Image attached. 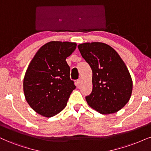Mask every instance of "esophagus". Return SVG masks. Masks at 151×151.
I'll return each mask as SVG.
<instances>
[{
	"mask_svg": "<svg viewBox=\"0 0 151 151\" xmlns=\"http://www.w3.org/2000/svg\"><path fill=\"white\" fill-rule=\"evenodd\" d=\"M81 83V79H78L77 81H76V85L78 86V85Z\"/></svg>",
	"mask_w": 151,
	"mask_h": 151,
	"instance_id": "obj_1",
	"label": "esophagus"
}]
</instances>
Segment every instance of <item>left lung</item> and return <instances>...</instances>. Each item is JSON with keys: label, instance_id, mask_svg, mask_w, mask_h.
I'll return each instance as SVG.
<instances>
[{"label": "left lung", "instance_id": "8db88e82", "mask_svg": "<svg viewBox=\"0 0 151 151\" xmlns=\"http://www.w3.org/2000/svg\"><path fill=\"white\" fill-rule=\"evenodd\" d=\"M92 70V91L88 105L104 115L118 112L129 101L133 83L127 66L112 47L100 42L78 46Z\"/></svg>", "mask_w": 151, "mask_h": 151}]
</instances>
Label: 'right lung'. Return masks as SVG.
<instances>
[{
  "label": "right lung",
  "mask_w": 151,
  "mask_h": 151,
  "mask_svg": "<svg viewBox=\"0 0 151 151\" xmlns=\"http://www.w3.org/2000/svg\"><path fill=\"white\" fill-rule=\"evenodd\" d=\"M76 42L51 41L38 50L28 66L23 89L27 103L46 118L55 116L66 106L76 88L70 79L66 59L73 52Z\"/></svg>",
  "instance_id": "add662e5"
}]
</instances>
